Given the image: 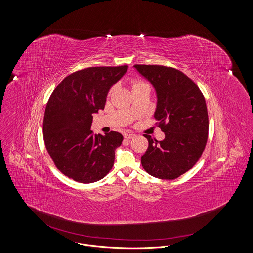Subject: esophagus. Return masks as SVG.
I'll list each match as a JSON object with an SVG mask.
<instances>
[{
    "label": "esophagus",
    "mask_w": 253,
    "mask_h": 253,
    "mask_svg": "<svg viewBox=\"0 0 253 253\" xmlns=\"http://www.w3.org/2000/svg\"><path fill=\"white\" fill-rule=\"evenodd\" d=\"M135 137V134L133 132H126L124 133V138L126 139H132Z\"/></svg>",
    "instance_id": "esophagus-1"
}]
</instances>
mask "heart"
Segmentation results:
<instances>
[{"mask_svg": "<svg viewBox=\"0 0 253 253\" xmlns=\"http://www.w3.org/2000/svg\"><path fill=\"white\" fill-rule=\"evenodd\" d=\"M141 84H142V83H140V82H137V83H134V84H133V85H132V87H133V86H135V85Z\"/></svg>", "mask_w": 253, "mask_h": 253, "instance_id": "heart-1", "label": "heart"}]
</instances>
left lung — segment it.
<instances>
[{"mask_svg":"<svg viewBox=\"0 0 253 253\" xmlns=\"http://www.w3.org/2000/svg\"><path fill=\"white\" fill-rule=\"evenodd\" d=\"M133 67L156 90L155 119L165 133L161 141L145 135L149 147L141 164L152 176L175 179L192 168L204 151L209 132L204 96L197 85L177 69L144 64Z\"/></svg>","mask_w":253,"mask_h":253,"instance_id":"8db88e82","label":"left lung"}]
</instances>
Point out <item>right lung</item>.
I'll list each match as a JSON object with an SVG mask.
<instances>
[{
  "mask_svg": "<svg viewBox=\"0 0 253 253\" xmlns=\"http://www.w3.org/2000/svg\"><path fill=\"white\" fill-rule=\"evenodd\" d=\"M127 69V65L101 66L72 73L49 98L42 125L44 144L57 168L73 180L96 182L114 165L122 134H94L90 128L93 114L104 109L111 87Z\"/></svg>",
  "mask_w": 253,
  "mask_h": 253,
  "instance_id": "add662e5",
  "label": "right lung"
}]
</instances>
